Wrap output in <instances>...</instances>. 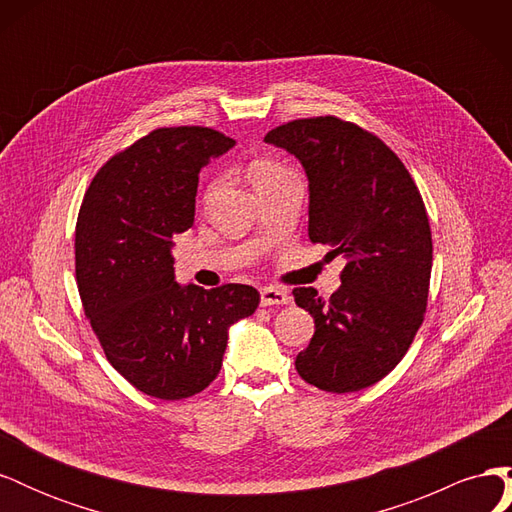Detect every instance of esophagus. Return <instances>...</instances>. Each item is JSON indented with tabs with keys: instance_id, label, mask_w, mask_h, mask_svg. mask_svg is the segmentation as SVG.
<instances>
[{
	"instance_id": "obj_1",
	"label": "esophagus",
	"mask_w": 512,
	"mask_h": 512,
	"mask_svg": "<svg viewBox=\"0 0 512 512\" xmlns=\"http://www.w3.org/2000/svg\"><path fill=\"white\" fill-rule=\"evenodd\" d=\"M290 303V294L273 288V286H265L260 290V305L262 307H271V305H288Z\"/></svg>"
}]
</instances>
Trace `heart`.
Instances as JSON below:
<instances>
[{"instance_id":"obj_1","label":"heart","mask_w":512,"mask_h":512,"mask_svg":"<svg viewBox=\"0 0 512 512\" xmlns=\"http://www.w3.org/2000/svg\"><path fill=\"white\" fill-rule=\"evenodd\" d=\"M250 175H252V181H254V188H260V185H265L269 181L286 177L288 170L277 162H273V160H258L250 166ZM213 190H215V183L209 188V194Z\"/></svg>"}]
</instances>
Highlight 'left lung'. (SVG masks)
Here are the masks:
<instances>
[{
	"mask_svg": "<svg viewBox=\"0 0 512 512\" xmlns=\"http://www.w3.org/2000/svg\"><path fill=\"white\" fill-rule=\"evenodd\" d=\"M265 143L305 170L309 241L346 260L329 301L314 288L294 290L316 322L294 367L322 391L367 389L404 359L423 322L433 260L423 198L380 138L337 117L290 121Z\"/></svg>",
	"mask_w": 512,
	"mask_h": 512,
	"instance_id": "8db88e82",
	"label": "left lung"
}]
</instances>
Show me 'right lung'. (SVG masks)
<instances>
[{"instance_id": "obj_1", "label": "right lung", "mask_w": 512, "mask_h": 512, "mask_svg": "<svg viewBox=\"0 0 512 512\" xmlns=\"http://www.w3.org/2000/svg\"><path fill=\"white\" fill-rule=\"evenodd\" d=\"M235 147L211 128H160L108 160L76 220V284L106 359L158 399L200 393L220 374L228 331L260 294L175 280V237L194 224L198 173Z\"/></svg>"}]
</instances>
